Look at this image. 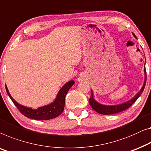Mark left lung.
Listing matches in <instances>:
<instances>
[{"mask_svg": "<svg viewBox=\"0 0 151 151\" xmlns=\"http://www.w3.org/2000/svg\"><path fill=\"white\" fill-rule=\"evenodd\" d=\"M132 35L135 39H137L136 36L135 35L134 33H133L132 32ZM145 63H146V58H145ZM144 71H145V81H144L143 86H142L141 89L139 90L138 93H137L136 95L132 98V99H131L130 100H129V101L126 102H124L123 104H119L117 105H104V104H100V103L97 102L95 99L93 90L91 89L92 94L91 95L90 99H89V104H90L92 108H93L95 111H96L97 112L101 114L108 115V114H113L121 112L122 111L125 110L127 108H129V107L132 106L133 104H134L135 101L138 99L139 96L141 95V94L142 93L144 89H145L146 82V69H145V68H144Z\"/></svg>", "mask_w": 151, "mask_h": 151, "instance_id": "obj_1", "label": "left lung"}]
</instances>
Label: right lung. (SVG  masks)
Instances as JSON below:
<instances>
[{
    "label": "right lung",
    "mask_w": 151,
    "mask_h": 151,
    "mask_svg": "<svg viewBox=\"0 0 151 151\" xmlns=\"http://www.w3.org/2000/svg\"><path fill=\"white\" fill-rule=\"evenodd\" d=\"M74 83L75 82L72 80L65 83L58 91L55 99L53 101L45 106L39 107L37 109L28 108V107L19 104L16 100L14 99V98H12L6 85L5 88L6 93L15 104V106L17 107L19 112L25 116L35 120H50L58 116L63 112L65 105V97Z\"/></svg>",
    "instance_id": "obj_1"
}]
</instances>
